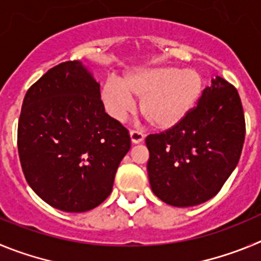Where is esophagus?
I'll return each mask as SVG.
<instances>
[{"mask_svg":"<svg viewBox=\"0 0 261 261\" xmlns=\"http://www.w3.org/2000/svg\"><path fill=\"white\" fill-rule=\"evenodd\" d=\"M130 138H131V143H133V144H139V143H142L143 139H144V135H143L140 131L131 130Z\"/></svg>","mask_w":261,"mask_h":261,"instance_id":"34e87169","label":"esophagus"}]
</instances>
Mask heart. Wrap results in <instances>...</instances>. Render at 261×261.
<instances>
[{"instance_id":"obj_1","label":"heart","mask_w":261,"mask_h":261,"mask_svg":"<svg viewBox=\"0 0 261 261\" xmlns=\"http://www.w3.org/2000/svg\"><path fill=\"white\" fill-rule=\"evenodd\" d=\"M203 76L195 69L153 66L136 69L121 79L108 81L101 98L108 113L123 121L140 100L143 118L157 128L177 125L194 108L203 91Z\"/></svg>"}]
</instances>
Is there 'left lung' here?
Returning a JSON list of instances; mask_svg holds the SVG:
<instances>
[{
    "instance_id": "left-lung-1",
    "label": "left lung",
    "mask_w": 261,
    "mask_h": 261,
    "mask_svg": "<svg viewBox=\"0 0 261 261\" xmlns=\"http://www.w3.org/2000/svg\"><path fill=\"white\" fill-rule=\"evenodd\" d=\"M245 134L238 91L217 76L182 121L145 138L153 194L174 206L210 200L236 169Z\"/></svg>"
}]
</instances>
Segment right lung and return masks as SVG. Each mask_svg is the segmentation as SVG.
I'll return each instance as SVG.
<instances>
[{
    "label": "right lung",
    "instance_id": "add662e5",
    "mask_svg": "<svg viewBox=\"0 0 261 261\" xmlns=\"http://www.w3.org/2000/svg\"><path fill=\"white\" fill-rule=\"evenodd\" d=\"M100 84L67 61L30 87L18 123V152L31 189L49 205L81 213L102 203L131 147L127 128L105 113Z\"/></svg>",
    "mask_w": 261,
    "mask_h": 261
}]
</instances>
